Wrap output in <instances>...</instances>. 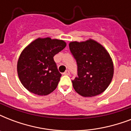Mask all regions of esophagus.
I'll return each mask as SVG.
<instances>
[{
    "mask_svg": "<svg viewBox=\"0 0 131 131\" xmlns=\"http://www.w3.org/2000/svg\"><path fill=\"white\" fill-rule=\"evenodd\" d=\"M64 75H70V72L69 71H66L64 73Z\"/></svg>",
    "mask_w": 131,
    "mask_h": 131,
    "instance_id": "esophagus-1",
    "label": "esophagus"
}]
</instances>
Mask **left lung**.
<instances>
[{"mask_svg":"<svg viewBox=\"0 0 131 131\" xmlns=\"http://www.w3.org/2000/svg\"><path fill=\"white\" fill-rule=\"evenodd\" d=\"M70 50L78 64V78L72 81L77 92L92 97L103 92L112 82L114 64L107 50L92 39L85 41H71Z\"/></svg>","mask_w":131,"mask_h":131,"instance_id":"left-lung-1","label":"left lung"}]
</instances>
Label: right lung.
Returning a JSON list of instances; mask_svg holds the SVG:
<instances>
[{"label":"right lung","instance_id":"obj_1","mask_svg":"<svg viewBox=\"0 0 131 131\" xmlns=\"http://www.w3.org/2000/svg\"><path fill=\"white\" fill-rule=\"evenodd\" d=\"M67 43L63 40L39 37L23 49L17 61V75L21 84L32 93L49 94L57 88L61 74L53 56Z\"/></svg>","mask_w":131,"mask_h":131}]
</instances>
